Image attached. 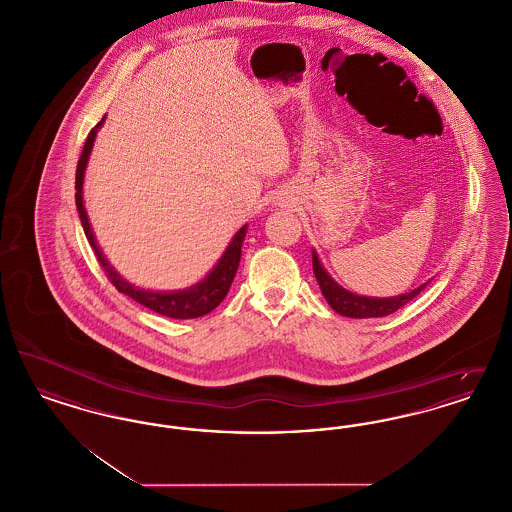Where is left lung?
Here are the masks:
<instances>
[{
    "mask_svg": "<svg viewBox=\"0 0 512 512\" xmlns=\"http://www.w3.org/2000/svg\"><path fill=\"white\" fill-rule=\"evenodd\" d=\"M313 270L317 276L318 286L322 290V295L326 297L328 305L340 313L343 317L349 318H378L388 317L391 313H395L397 309H401L403 305H407L411 299H414L418 293L426 288V284H422L420 288H416L413 292L405 293V295H397V297H384V299H374V297H363V295H355V293L343 290L338 286L328 272L322 268L318 261L317 253L313 251Z\"/></svg>",
    "mask_w": 512,
    "mask_h": 512,
    "instance_id": "8db88e82",
    "label": "left lung"
}]
</instances>
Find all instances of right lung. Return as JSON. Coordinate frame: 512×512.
I'll list each match as a JSON object with an SVG mask.
<instances>
[{
  "instance_id": "add662e5",
  "label": "right lung",
  "mask_w": 512,
  "mask_h": 512,
  "mask_svg": "<svg viewBox=\"0 0 512 512\" xmlns=\"http://www.w3.org/2000/svg\"><path fill=\"white\" fill-rule=\"evenodd\" d=\"M103 121H105V117L90 130V134L86 138V144L82 147V153H80V159H78V165H76V182H74V190H76L74 199H76L78 217H80V222H82L84 234H86L88 242H90L96 257H98L99 265L105 270L109 282L119 292L132 297L134 301H138L140 305H144V307L159 313V315L171 318H199L207 315V313H211L215 307H219L220 301L226 297V293L230 290V284H232V280L236 276V270H238V265H240V257H242V244H244L245 228L247 226H244L234 236V240L230 242V245L224 251V255L220 257L217 267L207 274V278H203L199 284H195V286L188 288V290L171 293L146 292V290L134 288L132 284L122 280L121 276L117 274V270L107 263V259L99 251L96 238H94L92 228H90V222H88V217H86L84 203H82V182H84V171H86L88 155L92 151L96 132H98V128L103 124Z\"/></svg>"
}]
</instances>
